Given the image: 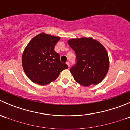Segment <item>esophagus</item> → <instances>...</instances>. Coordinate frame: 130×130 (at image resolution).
I'll list each match as a JSON object with an SVG mask.
<instances>
[{
  "instance_id": "obj_1",
  "label": "esophagus",
  "mask_w": 130,
  "mask_h": 130,
  "mask_svg": "<svg viewBox=\"0 0 130 130\" xmlns=\"http://www.w3.org/2000/svg\"><path fill=\"white\" fill-rule=\"evenodd\" d=\"M66 64L68 65V67H70V63L68 62V61H67V62L66 63Z\"/></svg>"
}]
</instances>
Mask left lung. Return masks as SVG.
<instances>
[{
	"label": "left lung",
	"instance_id": "obj_1",
	"mask_svg": "<svg viewBox=\"0 0 130 130\" xmlns=\"http://www.w3.org/2000/svg\"><path fill=\"white\" fill-rule=\"evenodd\" d=\"M68 44L77 57V64L70 70L75 80L86 87L100 83L109 67V59L104 46L91 37L70 39Z\"/></svg>",
	"mask_w": 130,
	"mask_h": 130
}]
</instances>
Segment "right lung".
<instances>
[{
    "label": "right lung",
    "mask_w": 130,
    "mask_h": 130,
    "mask_svg": "<svg viewBox=\"0 0 130 130\" xmlns=\"http://www.w3.org/2000/svg\"><path fill=\"white\" fill-rule=\"evenodd\" d=\"M60 40L59 36L42 32L35 36L25 48L22 56L23 70L34 83L48 84L68 68L60 61V55L54 50Z\"/></svg>",
    "instance_id": "right-lung-1"
}]
</instances>
